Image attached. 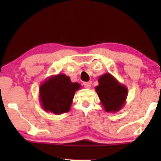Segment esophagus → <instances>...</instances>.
Listing matches in <instances>:
<instances>
[{"mask_svg": "<svg viewBox=\"0 0 161 161\" xmlns=\"http://www.w3.org/2000/svg\"><path fill=\"white\" fill-rule=\"evenodd\" d=\"M83 86H84V87H85V88L89 89V88H90L91 83H90V82H83Z\"/></svg>", "mask_w": 161, "mask_h": 161, "instance_id": "34e87169", "label": "esophagus"}]
</instances>
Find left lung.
<instances>
[{
    "mask_svg": "<svg viewBox=\"0 0 161 161\" xmlns=\"http://www.w3.org/2000/svg\"><path fill=\"white\" fill-rule=\"evenodd\" d=\"M99 85L96 86L98 97L107 112H117L124 107L128 90L121 85L110 73L99 78Z\"/></svg>",
    "mask_w": 161,
    "mask_h": 161,
    "instance_id": "obj_1",
    "label": "left lung"
}]
</instances>
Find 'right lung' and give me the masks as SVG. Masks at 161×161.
<instances>
[{
  "label": "right lung",
  "instance_id": "add662e5",
  "mask_svg": "<svg viewBox=\"0 0 161 161\" xmlns=\"http://www.w3.org/2000/svg\"><path fill=\"white\" fill-rule=\"evenodd\" d=\"M80 89L78 82H71L64 74L50 76L40 86V100L44 111L55 114L69 112L75 92Z\"/></svg>",
  "mask_w": 161,
  "mask_h": 161
}]
</instances>
